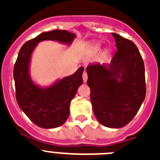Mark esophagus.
I'll list each match as a JSON object with an SVG mask.
<instances>
[{
    "instance_id": "esophagus-1",
    "label": "esophagus",
    "mask_w": 160,
    "mask_h": 160,
    "mask_svg": "<svg viewBox=\"0 0 160 160\" xmlns=\"http://www.w3.org/2000/svg\"><path fill=\"white\" fill-rule=\"evenodd\" d=\"M88 74H87V72H85V71H83V80L84 83H86L87 81H88Z\"/></svg>"
}]
</instances>
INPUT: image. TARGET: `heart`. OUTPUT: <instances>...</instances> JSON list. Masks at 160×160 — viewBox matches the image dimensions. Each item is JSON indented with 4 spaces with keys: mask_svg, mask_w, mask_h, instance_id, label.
<instances>
[{
    "mask_svg": "<svg viewBox=\"0 0 160 160\" xmlns=\"http://www.w3.org/2000/svg\"><path fill=\"white\" fill-rule=\"evenodd\" d=\"M101 42L100 41H95L93 42H92L90 46L91 52H98L100 49V48H101Z\"/></svg>",
    "mask_w": 160,
    "mask_h": 160,
    "instance_id": "heart-1",
    "label": "heart"
}]
</instances>
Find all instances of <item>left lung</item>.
<instances>
[{"mask_svg":"<svg viewBox=\"0 0 160 160\" xmlns=\"http://www.w3.org/2000/svg\"><path fill=\"white\" fill-rule=\"evenodd\" d=\"M117 52L110 64L87 67L93 114L102 125L119 128L133 119L146 93L144 62L133 42L112 33Z\"/></svg>","mask_w":160,"mask_h":160,"instance_id":"1","label":"left lung"}]
</instances>
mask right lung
Returning <instances> with one entry per match:
<instances>
[{
	"label": "right lung",
	"mask_w": 160,
	"mask_h": 160,
	"mask_svg": "<svg viewBox=\"0 0 160 160\" xmlns=\"http://www.w3.org/2000/svg\"><path fill=\"white\" fill-rule=\"evenodd\" d=\"M75 38V34L66 30L42 32L26 42L18 52L14 68L16 100L22 111L40 128H57L67 121L71 101L83 83V67L49 87H41L31 78L32 54L40 42L52 40L70 46Z\"/></svg>",
	"instance_id": "right-lung-1"
}]
</instances>
